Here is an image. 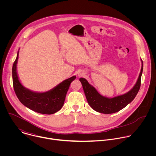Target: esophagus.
<instances>
[{"instance_id": "esophagus-1", "label": "esophagus", "mask_w": 156, "mask_h": 156, "mask_svg": "<svg viewBox=\"0 0 156 156\" xmlns=\"http://www.w3.org/2000/svg\"><path fill=\"white\" fill-rule=\"evenodd\" d=\"M83 75H84V73H80V74H79V76H83Z\"/></svg>"}]
</instances>
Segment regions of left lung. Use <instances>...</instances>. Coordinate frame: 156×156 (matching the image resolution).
<instances>
[{
    "instance_id": "1",
    "label": "left lung",
    "mask_w": 156,
    "mask_h": 156,
    "mask_svg": "<svg viewBox=\"0 0 156 156\" xmlns=\"http://www.w3.org/2000/svg\"><path fill=\"white\" fill-rule=\"evenodd\" d=\"M141 62V72L134 87L128 93L113 98H108L101 96L86 79L80 78V81L82 84L86 99L91 108L96 112L109 114L119 112L129 104L136 97L141 86V79L143 70V62L142 60Z\"/></svg>"
}]
</instances>
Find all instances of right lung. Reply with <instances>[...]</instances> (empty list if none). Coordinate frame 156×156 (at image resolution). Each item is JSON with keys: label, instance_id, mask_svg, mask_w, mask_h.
Masks as SVG:
<instances>
[{"label": "right lung", "instance_id": "1", "mask_svg": "<svg viewBox=\"0 0 156 156\" xmlns=\"http://www.w3.org/2000/svg\"><path fill=\"white\" fill-rule=\"evenodd\" d=\"M18 58V52L13 65L12 78L14 91L19 101L25 106L37 113L52 114L58 112L62 107L70 84L76 78V76L64 80L49 91L33 92L25 87L18 80L16 73Z\"/></svg>", "mask_w": 156, "mask_h": 156}]
</instances>
